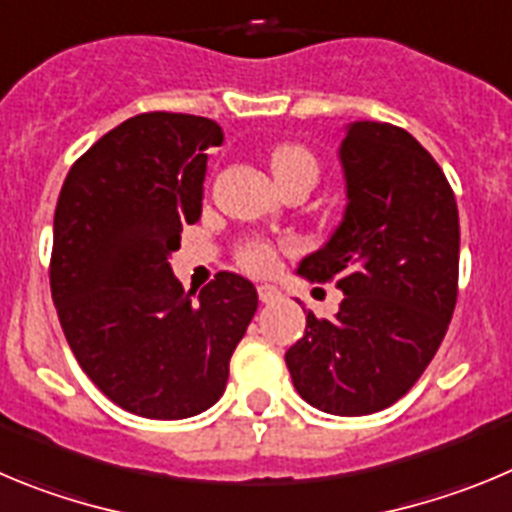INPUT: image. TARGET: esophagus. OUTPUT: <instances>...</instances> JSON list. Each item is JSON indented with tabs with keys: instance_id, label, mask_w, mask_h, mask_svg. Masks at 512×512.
Wrapping results in <instances>:
<instances>
[{
	"instance_id": "obj_1",
	"label": "esophagus",
	"mask_w": 512,
	"mask_h": 512,
	"mask_svg": "<svg viewBox=\"0 0 512 512\" xmlns=\"http://www.w3.org/2000/svg\"><path fill=\"white\" fill-rule=\"evenodd\" d=\"M257 296H260L262 303H275L280 301V290L275 285H257Z\"/></svg>"
}]
</instances>
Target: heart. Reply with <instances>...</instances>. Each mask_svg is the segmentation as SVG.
Wrapping results in <instances>:
<instances>
[{
	"instance_id": "obj_1",
	"label": "heart",
	"mask_w": 512,
	"mask_h": 512,
	"mask_svg": "<svg viewBox=\"0 0 512 512\" xmlns=\"http://www.w3.org/2000/svg\"><path fill=\"white\" fill-rule=\"evenodd\" d=\"M270 170H273L275 183L290 181V178H311L316 183L319 178V163L308 153L306 147L293 145V142H283V145L273 147L270 153ZM239 265L250 270V273H267L273 267L275 250L267 242H247L237 255Z\"/></svg>"
}]
</instances>
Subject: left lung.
<instances>
[{
  "label": "left lung",
  "mask_w": 512,
  "mask_h": 512,
  "mask_svg": "<svg viewBox=\"0 0 512 512\" xmlns=\"http://www.w3.org/2000/svg\"><path fill=\"white\" fill-rule=\"evenodd\" d=\"M342 224L298 275L334 280V319L306 316L285 352L298 395L334 416L393 405L434 359L457 306L459 211L426 147L388 122H354L339 147Z\"/></svg>",
  "instance_id": "left-lung-1"
}]
</instances>
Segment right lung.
Segmentation results:
<instances>
[{"instance_id": "right-lung-1", "label": "right lung", "mask_w": 512, "mask_h": 512, "mask_svg": "<svg viewBox=\"0 0 512 512\" xmlns=\"http://www.w3.org/2000/svg\"><path fill=\"white\" fill-rule=\"evenodd\" d=\"M222 140L206 117L137 114L71 165L58 196L50 293L63 334L96 388L135 416L211 408L257 311L242 275L216 273L193 298L168 262L199 222L206 150Z\"/></svg>"}]
</instances>
